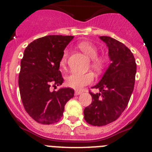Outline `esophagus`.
<instances>
[{
    "label": "esophagus",
    "mask_w": 152,
    "mask_h": 152,
    "mask_svg": "<svg viewBox=\"0 0 152 152\" xmlns=\"http://www.w3.org/2000/svg\"><path fill=\"white\" fill-rule=\"evenodd\" d=\"M81 93H82V91H79V90H76L75 91V96H79V95H80Z\"/></svg>",
    "instance_id": "34e87169"
}]
</instances>
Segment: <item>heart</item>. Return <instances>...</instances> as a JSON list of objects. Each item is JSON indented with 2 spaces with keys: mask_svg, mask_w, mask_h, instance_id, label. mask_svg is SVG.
Returning <instances> with one entry per match:
<instances>
[{
  "mask_svg": "<svg viewBox=\"0 0 152 152\" xmlns=\"http://www.w3.org/2000/svg\"><path fill=\"white\" fill-rule=\"evenodd\" d=\"M79 47L82 50L85 55H87L90 59H92V67L94 70H102L104 65V59L102 57L98 56V50L96 47L92 42L88 41H84L79 44ZM67 51L65 50L60 59V66L65 67L67 64ZM94 80V75L92 73H72L69 75L66 79V85L69 87L75 89V90H81L85 86L90 85Z\"/></svg>",
  "mask_w": 152,
  "mask_h": 152,
  "instance_id": "heart-1",
  "label": "heart"
}]
</instances>
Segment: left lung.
Instances as JSON below:
<instances>
[{
    "label": "left lung",
    "mask_w": 152,
    "mask_h": 152,
    "mask_svg": "<svg viewBox=\"0 0 152 152\" xmlns=\"http://www.w3.org/2000/svg\"><path fill=\"white\" fill-rule=\"evenodd\" d=\"M99 38L108 48L111 63L99 83L92 87L101 93H90L92 103L84 110L85 120L96 126L107 125L120 117L134 90L137 69L133 53L124 44L110 37Z\"/></svg>",
    "instance_id": "8db88e82"
}]
</instances>
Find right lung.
Listing matches in <instances>:
<instances>
[{
	"mask_svg": "<svg viewBox=\"0 0 152 152\" xmlns=\"http://www.w3.org/2000/svg\"><path fill=\"white\" fill-rule=\"evenodd\" d=\"M73 36L49 35L39 38L26 48L20 62L19 88L27 113L37 122L52 124L63 115L65 105L74 96V90L61 87L51 92L50 86L62 85L59 62Z\"/></svg>",
	"mask_w": 152,
	"mask_h": 152,
	"instance_id": "right-lung-1",
	"label": "right lung"
}]
</instances>
